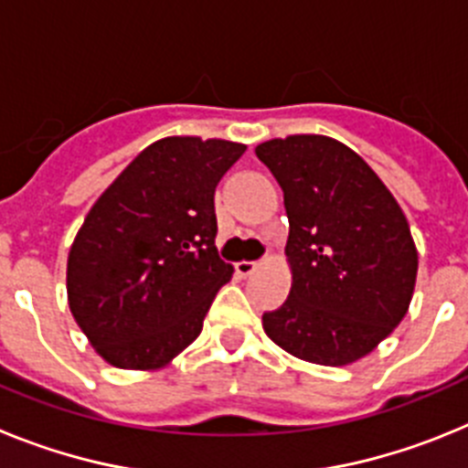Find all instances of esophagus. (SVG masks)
I'll return each mask as SVG.
<instances>
[{
    "label": "esophagus",
    "mask_w": 468,
    "mask_h": 468,
    "mask_svg": "<svg viewBox=\"0 0 468 468\" xmlns=\"http://www.w3.org/2000/svg\"><path fill=\"white\" fill-rule=\"evenodd\" d=\"M255 270H258V262H248V260H241V262H237V274L239 276H250Z\"/></svg>",
    "instance_id": "1"
}]
</instances>
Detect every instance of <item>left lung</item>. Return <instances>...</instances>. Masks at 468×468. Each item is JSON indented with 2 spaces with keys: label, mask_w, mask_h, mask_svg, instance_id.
<instances>
[{
  "label": "left lung",
  "mask_w": 468,
  "mask_h": 468,
  "mask_svg": "<svg viewBox=\"0 0 468 468\" xmlns=\"http://www.w3.org/2000/svg\"><path fill=\"white\" fill-rule=\"evenodd\" d=\"M255 154L283 189L288 300L262 314L292 356L346 366L375 349L410 307L417 248L403 210L366 161L325 135L267 140Z\"/></svg>",
  "instance_id": "1"
}]
</instances>
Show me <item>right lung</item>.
Here are the masks:
<instances>
[{
    "label": "right lung",
    "instance_id": "right-lung-1",
    "mask_svg": "<svg viewBox=\"0 0 468 468\" xmlns=\"http://www.w3.org/2000/svg\"><path fill=\"white\" fill-rule=\"evenodd\" d=\"M246 144L164 138L144 147L86 215L68 258V300L95 351L154 370L204 328L234 267L215 248V187Z\"/></svg>",
    "mask_w": 468,
    "mask_h": 468
}]
</instances>
